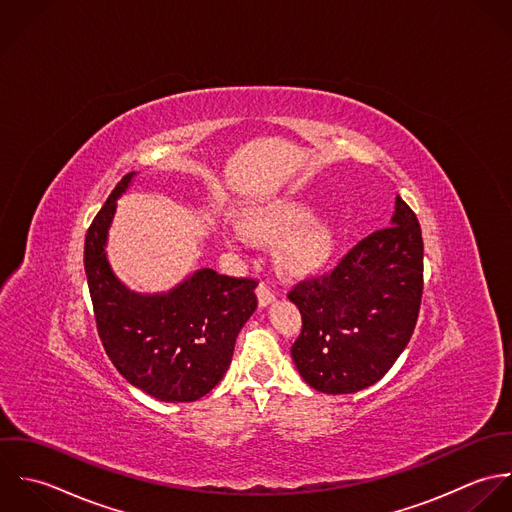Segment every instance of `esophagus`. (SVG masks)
<instances>
[{
    "mask_svg": "<svg viewBox=\"0 0 512 512\" xmlns=\"http://www.w3.org/2000/svg\"><path fill=\"white\" fill-rule=\"evenodd\" d=\"M257 299H259V307H267V305H271L275 301V291L267 283H259Z\"/></svg>",
    "mask_w": 512,
    "mask_h": 512,
    "instance_id": "1",
    "label": "esophagus"
}]
</instances>
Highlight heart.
I'll use <instances>...</instances> for the list:
<instances>
[{
  "instance_id": "obj_1",
  "label": "heart",
  "mask_w": 512,
  "mask_h": 512,
  "mask_svg": "<svg viewBox=\"0 0 512 512\" xmlns=\"http://www.w3.org/2000/svg\"><path fill=\"white\" fill-rule=\"evenodd\" d=\"M310 217L312 211L307 204L279 200L251 209L245 215L241 227L251 239L271 243L293 233L295 229L305 225ZM332 251L334 237L330 227L314 221L285 241L279 259L283 269H287L291 275L308 277L318 273L328 263Z\"/></svg>"
}]
</instances>
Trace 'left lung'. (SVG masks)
<instances>
[{
    "label": "left lung",
    "instance_id": "left-lung-1",
    "mask_svg": "<svg viewBox=\"0 0 512 512\" xmlns=\"http://www.w3.org/2000/svg\"><path fill=\"white\" fill-rule=\"evenodd\" d=\"M423 293V239L400 196L392 225L358 241L338 265L297 283L303 330L291 356L324 394H354L386 376L413 334Z\"/></svg>",
    "mask_w": 512,
    "mask_h": 512
}]
</instances>
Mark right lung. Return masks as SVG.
<instances>
[{
	"instance_id": "obj_1",
	"label": "right lung",
	"mask_w": 512,
	"mask_h": 512,
	"mask_svg": "<svg viewBox=\"0 0 512 512\" xmlns=\"http://www.w3.org/2000/svg\"><path fill=\"white\" fill-rule=\"evenodd\" d=\"M126 174L85 237V273L97 330L114 368L160 402H196L227 372L235 338L257 308L255 279L200 269L170 293L140 295L112 273L104 245Z\"/></svg>"
}]
</instances>
